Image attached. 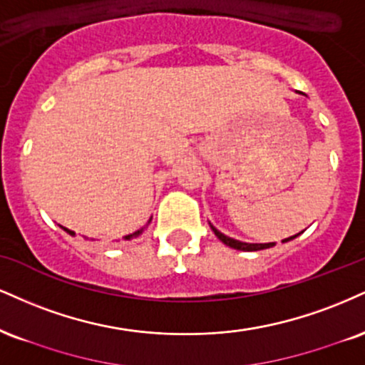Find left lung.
<instances>
[{
  "label": "left lung",
  "mask_w": 365,
  "mask_h": 365,
  "mask_svg": "<svg viewBox=\"0 0 365 365\" xmlns=\"http://www.w3.org/2000/svg\"><path fill=\"white\" fill-rule=\"evenodd\" d=\"M297 93H301V91H297ZM304 95V93H301ZM210 225V222H209ZM210 230L214 231V235L217 236L219 240L222 241V243L226 245V247L230 248H235V250H241V252H258V250H267V248H272L275 247V243H245V241H240V240H235V238H230V236H226L225 232H221L219 230H216L212 225H210ZM302 232V231H301ZM301 232H297V235L291 236V238H285L282 240V243H287V241H291L294 238H297V236L301 235Z\"/></svg>",
  "instance_id": "8db88e82"
}]
</instances>
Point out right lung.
Masks as SVG:
<instances>
[{
  "mask_svg": "<svg viewBox=\"0 0 365 365\" xmlns=\"http://www.w3.org/2000/svg\"><path fill=\"white\" fill-rule=\"evenodd\" d=\"M151 219H153V217H149L148 225H146V226H144V227H140V230H138V231L130 232V235H127V236H124V240H133V238H138V236H140V235H143V232H144V230H146V227L149 226V222H151ZM61 230H64L66 232H68V235H71V236H76V232H74V231H71V230H68V227L61 226Z\"/></svg>",
  "mask_w": 365,
  "mask_h": 365,
  "instance_id": "right-lung-1",
  "label": "right lung"
}]
</instances>
